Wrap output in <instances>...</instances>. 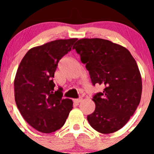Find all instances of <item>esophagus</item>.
<instances>
[{
  "label": "esophagus",
  "mask_w": 154,
  "mask_h": 154,
  "mask_svg": "<svg viewBox=\"0 0 154 154\" xmlns=\"http://www.w3.org/2000/svg\"><path fill=\"white\" fill-rule=\"evenodd\" d=\"M81 101H82V98H77V99H74V102L75 103H79Z\"/></svg>",
  "instance_id": "34e87169"
}]
</instances>
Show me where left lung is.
Listing matches in <instances>:
<instances>
[{"mask_svg": "<svg viewBox=\"0 0 154 154\" xmlns=\"http://www.w3.org/2000/svg\"><path fill=\"white\" fill-rule=\"evenodd\" d=\"M89 72L91 83L102 85L94 94L95 109L87 116L91 127L103 134L125 126L140 103L142 77L130 51L102 38H81L73 47Z\"/></svg>", "mask_w": 154, "mask_h": 154, "instance_id": "obj_1", "label": "left lung"}]
</instances>
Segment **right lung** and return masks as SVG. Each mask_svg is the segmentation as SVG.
<instances>
[{"label": "right lung", "mask_w": 154, "mask_h": 154, "mask_svg": "<svg viewBox=\"0 0 154 154\" xmlns=\"http://www.w3.org/2000/svg\"><path fill=\"white\" fill-rule=\"evenodd\" d=\"M77 38L58 39L29 49L14 80L15 100L21 116L38 131L51 133L64 125L73 108L71 99L56 91L53 78L60 59Z\"/></svg>", "instance_id": "1"}]
</instances>
